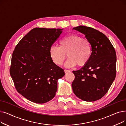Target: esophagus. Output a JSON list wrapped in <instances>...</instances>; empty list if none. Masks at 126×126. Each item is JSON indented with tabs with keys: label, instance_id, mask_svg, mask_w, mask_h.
I'll return each mask as SVG.
<instances>
[{
	"label": "esophagus",
	"instance_id": "esophagus-1",
	"mask_svg": "<svg viewBox=\"0 0 126 126\" xmlns=\"http://www.w3.org/2000/svg\"><path fill=\"white\" fill-rule=\"evenodd\" d=\"M70 70H67V69H65L64 70V72H65V73H67V72H70Z\"/></svg>",
	"mask_w": 126,
	"mask_h": 126
}]
</instances>
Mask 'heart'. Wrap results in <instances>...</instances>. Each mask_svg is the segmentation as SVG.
<instances>
[{
    "label": "heart",
    "mask_w": 126,
    "mask_h": 126,
    "mask_svg": "<svg viewBox=\"0 0 126 126\" xmlns=\"http://www.w3.org/2000/svg\"><path fill=\"white\" fill-rule=\"evenodd\" d=\"M59 46L52 45L49 48V54L54 63L58 65L63 64L66 57H69L65 65L72 67L78 65L83 66L86 64L91 58L92 47L90 41L80 35L71 34L60 39Z\"/></svg>",
    "instance_id": "obj_1"
}]
</instances>
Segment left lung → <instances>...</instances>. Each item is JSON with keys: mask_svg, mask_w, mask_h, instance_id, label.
I'll return each mask as SVG.
<instances>
[{"mask_svg": "<svg viewBox=\"0 0 126 126\" xmlns=\"http://www.w3.org/2000/svg\"><path fill=\"white\" fill-rule=\"evenodd\" d=\"M73 30L84 34L90 41L92 54L86 64L72 71L75 76L72 90L84 101H95L107 93L115 78V50L109 39L100 31L83 25Z\"/></svg>", "mask_w": 126, "mask_h": 126, "instance_id": "1", "label": "left lung"}]
</instances>
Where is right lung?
Here are the masks:
<instances>
[{
    "instance_id": "add662e5",
    "label": "right lung",
    "mask_w": 126,
    "mask_h": 126,
    "mask_svg": "<svg viewBox=\"0 0 126 126\" xmlns=\"http://www.w3.org/2000/svg\"><path fill=\"white\" fill-rule=\"evenodd\" d=\"M62 30L33 29L13 51L10 75L17 91L32 102L43 104L52 100L57 91L58 79L65 75L64 70L53 62L49 54Z\"/></svg>"
}]
</instances>
